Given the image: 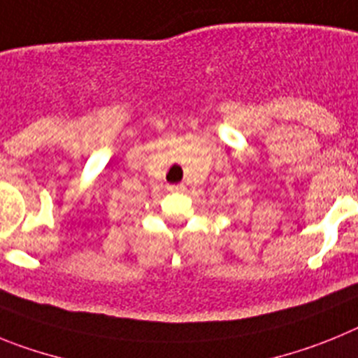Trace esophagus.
I'll return each instance as SVG.
<instances>
[{"mask_svg": "<svg viewBox=\"0 0 358 358\" xmlns=\"http://www.w3.org/2000/svg\"><path fill=\"white\" fill-rule=\"evenodd\" d=\"M166 189H169L170 194H182V192L186 189V186L185 185H170V186H166Z\"/></svg>", "mask_w": 358, "mask_h": 358, "instance_id": "esophagus-1", "label": "esophagus"}]
</instances>
